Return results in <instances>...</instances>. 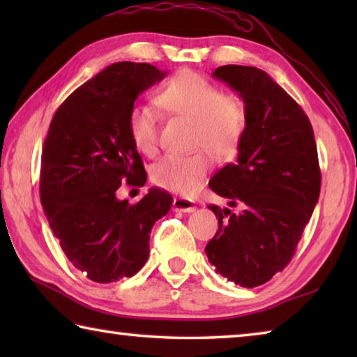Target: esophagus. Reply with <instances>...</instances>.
Listing matches in <instances>:
<instances>
[{
    "label": "esophagus",
    "instance_id": "34e87169",
    "mask_svg": "<svg viewBox=\"0 0 357 357\" xmlns=\"http://www.w3.org/2000/svg\"><path fill=\"white\" fill-rule=\"evenodd\" d=\"M173 208H174V211H181V213H193V211L197 209L195 203L189 200V198H183V197L174 198Z\"/></svg>",
    "mask_w": 357,
    "mask_h": 357
}]
</instances>
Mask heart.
I'll return each mask as SVG.
<instances>
[{"label":"heart","mask_w":357,"mask_h":357,"mask_svg":"<svg viewBox=\"0 0 357 357\" xmlns=\"http://www.w3.org/2000/svg\"><path fill=\"white\" fill-rule=\"evenodd\" d=\"M157 104L173 116L193 123V148H204L217 159L236 153L247 129V107L234 94H225L192 70L181 72L164 84ZM128 128L130 140L140 153L154 155L159 148V113L154 107L135 104L130 108ZM211 170L206 153L168 154L151 168V181L174 193L198 189Z\"/></svg>","instance_id":"obj_1"}]
</instances>
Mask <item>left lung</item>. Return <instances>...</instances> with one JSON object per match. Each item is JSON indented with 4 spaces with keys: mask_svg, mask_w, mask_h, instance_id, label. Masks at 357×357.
<instances>
[{
    "mask_svg": "<svg viewBox=\"0 0 357 357\" xmlns=\"http://www.w3.org/2000/svg\"><path fill=\"white\" fill-rule=\"evenodd\" d=\"M213 75L243 98L247 129L236 162L209 181L241 213L209 204L219 229L204 252L227 280L253 288L285 269L310 220L321 187L317 143L301 105L264 70L228 64Z\"/></svg>",
    "mask_w": 357,
    "mask_h": 357,
    "instance_id": "1",
    "label": "left lung"
}]
</instances>
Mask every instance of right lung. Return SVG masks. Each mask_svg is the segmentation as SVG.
<instances>
[{
    "label": "right lung",
    "instance_id": "1",
    "mask_svg": "<svg viewBox=\"0 0 357 357\" xmlns=\"http://www.w3.org/2000/svg\"><path fill=\"white\" fill-rule=\"evenodd\" d=\"M165 75L148 63L108 66L58 107L48 128L40 203L66 257L93 282L137 274L153 225L172 208V195L160 189L135 204L116 197L121 184L146 183L128 119L138 94Z\"/></svg>",
    "mask_w": 357,
    "mask_h": 357
}]
</instances>
